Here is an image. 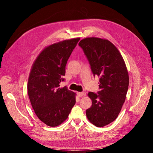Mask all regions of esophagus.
Returning a JSON list of instances; mask_svg holds the SVG:
<instances>
[{
	"label": "esophagus",
	"instance_id": "34e87169",
	"mask_svg": "<svg viewBox=\"0 0 153 153\" xmlns=\"http://www.w3.org/2000/svg\"><path fill=\"white\" fill-rule=\"evenodd\" d=\"M78 96H80V97H82V96H84V95H85V93H84V92H78Z\"/></svg>",
	"mask_w": 153,
	"mask_h": 153
}]
</instances>
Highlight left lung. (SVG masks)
<instances>
[{
  "label": "left lung",
  "mask_w": 153,
  "mask_h": 153,
  "mask_svg": "<svg viewBox=\"0 0 153 153\" xmlns=\"http://www.w3.org/2000/svg\"><path fill=\"white\" fill-rule=\"evenodd\" d=\"M78 45L93 75L100 78V91L88 93L92 106L86 110V115L94 126L103 127L114 121L121 112L129 85L127 68L117 48L107 39L87 38Z\"/></svg>",
  "instance_id": "left-lung-1"
}]
</instances>
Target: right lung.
<instances>
[{"label":"right lung","instance_id":"obj_1","mask_svg":"<svg viewBox=\"0 0 153 153\" xmlns=\"http://www.w3.org/2000/svg\"><path fill=\"white\" fill-rule=\"evenodd\" d=\"M79 40L48 46L32 65L27 85L29 97L37 116L49 126L62 123L75 104V93L66 86L60 87V83L64 81L67 61Z\"/></svg>","mask_w":153,"mask_h":153}]
</instances>
